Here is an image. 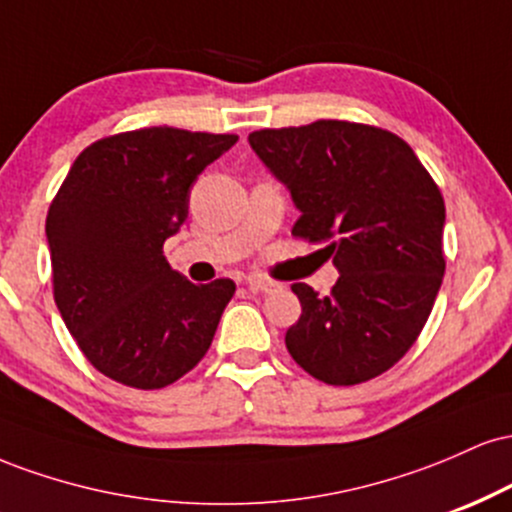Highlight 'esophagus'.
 <instances>
[{"label":"esophagus","mask_w":512,"mask_h":512,"mask_svg":"<svg viewBox=\"0 0 512 512\" xmlns=\"http://www.w3.org/2000/svg\"><path fill=\"white\" fill-rule=\"evenodd\" d=\"M245 284H248V289L255 291V293H274L276 291V284H272V281L255 279V276H250V279L245 281Z\"/></svg>","instance_id":"obj_1"}]
</instances>
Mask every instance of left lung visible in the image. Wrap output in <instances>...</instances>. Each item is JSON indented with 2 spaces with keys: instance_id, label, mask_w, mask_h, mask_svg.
Returning a JSON list of instances; mask_svg holds the SVG:
<instances>
[{
  "instance_id": "1",
  "label": "left lung",
  "mask_w": 512,
  "mask_h": 512,
  "mask_svg": "<svg viewBox=\"0 0 512 512\" xmlns=\"http://www.w3.org/2000/svg\"><path fill=\"white\" fill-rule=\"evenodd\" d=\"M248 142L301 211L293 236L327 240L330 296L293 284L301 317L286 349L327 385L385 373L424 330L445 274V204L411 146L342 120L260 129Z\"/></svg>"
}]
</instances>
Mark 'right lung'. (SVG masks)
I'll return each instance as SVG.
<instances>
[{"instance_id": "1", "label": "right lung", "mask_w": 512, "mask_h": 512, "mask_svg": "<svg viewBox=\"0 0 512 512\" xmlns=\"http://www.w3.org/2000/svg\"><path fill=\"white\" fill-rule=\"evenodd\" d=\"M236 142L175 127L115 134L81 151L52 199L55 303L93 368L117 383L166 387L211 346L236 284H192L163 243L185 223L197 175Z\"/></svg>"}]
</instances>
